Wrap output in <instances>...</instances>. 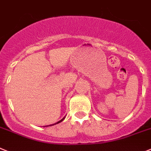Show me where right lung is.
<instances>
[{
    "label": "right lung",
    "mask_w": 151,
    "mask_h": 151,
    "mask_svg": "<svg viewBox=\"0 0 151 151\" xmlns=\"http://www.w3.org/2000/svg\"><path fill=\"white\" fill-rule=\"evenodd\" d=\"M65 119V117H64L62 119H61V120H60L59 122H56V123H55V124H50V125H46V126H45V127H48V126H52V125H55V124H58V123H60L61 122H62L63 120H64V119Z\"/></svg>",
    "instance_id": "right-lung-1"
}]
</instances>
